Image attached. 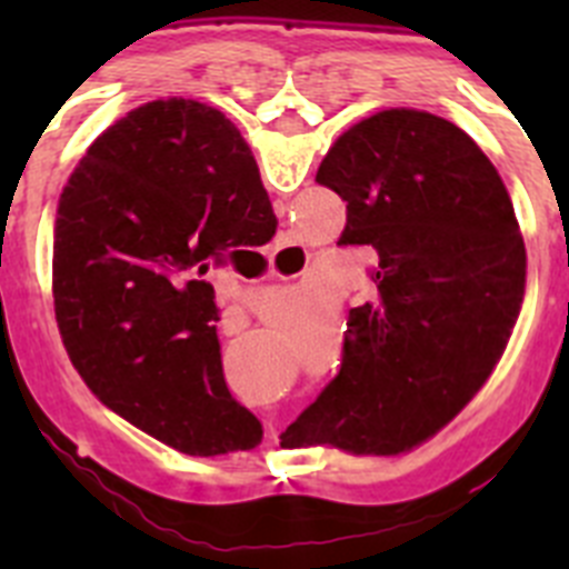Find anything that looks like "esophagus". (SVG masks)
I'll list each match as a JSON object with an SVG mask.
<instances>
[{"mask_svg":"<svg viewBox=\"0 0 569 569\" xmlns=\"http://www.w3.org/2000/svg\"><path fill=\"white\" fill-rule=\"evenodd\" d=\"M276 250H279V253H281V250H290V241H281V244Z\"/></svg>","mask_w":569,"mask_h":569,"instance_id":"34e87169","label":"esophagus"}]
</instances>
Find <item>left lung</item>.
Wrapping results in <instances>:
<instances>
[{
  "label": "left lung",
  "instance_id": "left-lung-1",
  "mask_svg": "<svg viewBox=\"0 0 569 569\" xmlns=\"http://www.w3.org/2000/svg\"><path fill=\"white\" fill-rule=\"evenodd\" d=\"M316 182L347 202L339 244L376 256L341 370L288 427L293 445L401 453L459 413L505 353L525 239L499 170L441 116L393 108L341 133Z\"/></svg>",
  "mask_w": 569,
  "mask_h": 569
}]
</instances>
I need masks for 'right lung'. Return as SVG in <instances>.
<instances>
[{
	"label": "right lung",
	"mask_w": 569,
	"mask_h": 569,
	"mask_svg": "<svg viewBox=\"0 0 569 569\" xmlns=\"http://www.w3.org/2000/svg\"><path fill=\"white\" fill-rule=\"evenodd\" d=\"M248 142L224 113L159 99L110 124L70 173L57 210L53 308L88 387L188 456L261 441L230 396L204 276L273 239Z\"/></svg>",
	"instance_id": "right-lung-1"
}]
</instances>
